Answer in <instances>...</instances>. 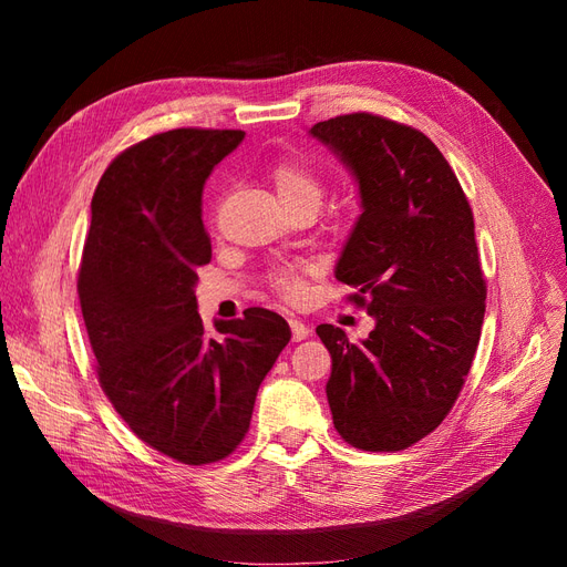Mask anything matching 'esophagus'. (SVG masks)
<instances>
[{
  "label": "esophagus",
  "mask_w": 567,
  "mask_h": 567,
  "mask_svg": "<svg viewBox=\"0 0 567 567\" xmlns=\"http://www.w3.org/2000/svg\"><path fill=\"white\" fill-rule=\"evenodd\" d=\"M288 323H290V331H293V340H296V342H300V340H305V338H310V336H312V329H310V326L302 323L300 319H290Z\"/></svg>",
  "instance_id": "1"
}]
</instances>
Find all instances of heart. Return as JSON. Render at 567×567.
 <instances>
[{"label":"heart","mask_w":567,"mask_h":567,"mask_svg":"<svg viewBox=\"0 0 567 567\" xmlns=\"http://www.w3.org/2000/svg\"><path fill=\"white\" fill-rule=\"evenodd\" d=\"M271 179H274V186H277V194L284 208L286 205H307V208H312L317 213L323 198V179L310 165H305L300 161H281L277 167H274ZM274 286H277L290 300L300 298L302 293L300 271L296 267L281 269L277 277H274Z\"/></svg>","instance_id":"obj_1"}]
</instances>
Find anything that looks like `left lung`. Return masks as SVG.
<instances>
[{"label": "left lung", "mask_w": 567, "mask_h": 567, "mask_svg": "<svg viewBox=\"0 0 567 567\" xmlns=\"http://www.w3.org/2000/svg\"><path fill=\"white\" fill-rule=\"evenodd\" d=\"M310 134L350 169L357 217L336 279L375 326L350 342L331 323L326 398L340 437L357 450L400 452L450 414L485 319L473 213L440 148L414 127L350 113Z\"/></svg>", "instance_id": "1"}]
</instances>
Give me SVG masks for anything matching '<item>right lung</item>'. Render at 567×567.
I'll return each instance as SVG.
<instances>
[{
  "instance_id": "1",
  "label": "right lung",
  "mask_w": 567,
  "mask_h": 567,
  "mask_svg": "<svg viewBox=\"0 0 567 567\" xmlns=\"http://www.w3.org/2000/svg\"><path fill=\"white\" fill-rule=\"evenodd\" d=\"M241 130H169L130 146L92 198L78 293L99 383L132 433L203 466L250 427L257 390L288 346L281 315L250 307L205 331L196 284L210 262L203 184Z\"/></svg>"
}]
</instances>
